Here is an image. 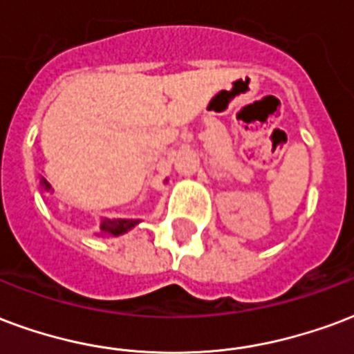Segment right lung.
I'll use <instances>...</instances> for the list:
<instances>
[{
    "mask_svg": "<svg viewBox=\"0 0 354 354\" xmlns=\"http://www.w3.org/2000/svg\"><path fill=\"white\" fill-rule=\"evenodd\" d=\"M44 184V189H48L50 185L46 184V182H43ZM138 221H135V219H104L103 223H101V230L103 232H111V234H114V236H118V234H122V232H125V230H129L131 227H135Z\"/></svg>",
    "mask_w": 354,
    "mask_h": 354,
    "instance_id": "add662e5",
    "label": "right lung"
}]
</instances>
